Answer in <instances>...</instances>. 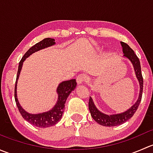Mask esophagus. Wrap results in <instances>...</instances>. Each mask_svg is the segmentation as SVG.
<instances>
[{"label":"esophagus","mask_w":153,"mask_h":153,"mask_svg":"<svg viewBox=\"0 0 153 153\" xmlns=\"http://www.w3.org/2000/svg\"><path fill=\"white\" fill-rule=\"evenodd\" d=\"M85 79H86V77L84 76V75H79L78 77H77V83H78V84H83V83L85 81Z\"/></svg>","instance_id":"1"}]
</instances>
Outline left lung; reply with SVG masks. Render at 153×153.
<instances>
[{
    "mask_svg": "<svg viewBox=\"0 0 153 153\" xmlns=\"http://www.w3.org/2000/svg\"><path fill=\"white\" fill-rule=\"evenodd\" d=\"M121 47H122L123 53H124L123 58H126V59H128L130 61L132 67H133L134 71H135V76H136V78L138 79V83H139V95H138V100L136 101V102L131 106L129 109H128L127 110L124 111V112H121V113L112 114V115H108V114H105L104 112H101L96 107L95 104H94L93 99L92 98V97H89V111H90L91 115H92V118L98 124L102 125V126H118V125L124 124L126 121H127L128 120L130 119L133 116L135 112H136L137 109H138V106H139L140 103H141V97H142L143 82L139 59H138L137 55L135 54L134 51L129 47L128 44H126V43L122 42V41H121Z\"/></svg>",
    "mask_w": 153,
    "mask_h": 153,
    "instance_id": "left-lung-1",
    "label": "left lung"
}]
</instances>
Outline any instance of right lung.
<instances>
[{
	"instance_id": "1",
	"label": "right lung",
	"mask_w": 153,
	"mask_h": 153,
	"mask_svg": "<svg viewBox=\"0 0 153 153\" xmlns=\"http://www.w3.org/2000/svg\"><path fill=\"white\" fill-rule=\"evenodd\" d=\"M55 39H53V38H44V40L35 44L33 47H31L26 52L25 55H24L22 59L20 61L19 66H18V74H17L16 82H15V102H16L18 110H19L20 113L22 115L23 118L26 121H28L29 123H30L31 124L34 125L35 126H38V127H49V126H54L57 123L59 122L61 118H62L63 114H64L65 104L68 96L77 86L76 80L75 79L62 81L61 83H60L56 89V92L58 94V100H57L56 104H55V106L50 110L47 111V112H44L38 114L29 113V112H27L25 109H23V107L20 104L18 99V96H17V84H18V78H19L20 74H21V69H22L24 62L32 54L35 53V52H38L39 50H41V49H45V48L52 47V46L55 45Z\"/></svg>"
}]
</instances>
